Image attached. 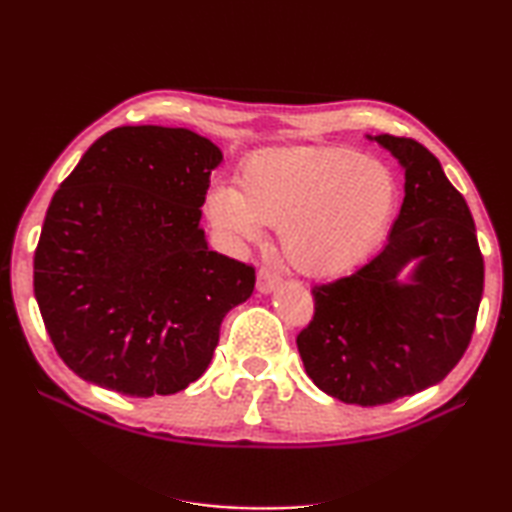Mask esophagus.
<instances>
[{"instance_id":"obj_1","label":"esophagus","mask_w":512,"mask_h":512,"mask_svg":"<svg viewBox=\"0 0 512 512\" xmlns=\"http://www.w3.org/2000/svg\"><path fill=\"white\" fill-rule=\"evenodd\" d=\"M280 282H282L280 275L271 271V268H259L257 271V291L259 293L275 291L277 287H280Z\"/></svg>"}]
</instances>
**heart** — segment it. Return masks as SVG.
Returning <instances> with one entry per match:
<instances>
[{"mask_svg":"<svg viewBox=\"0 0 512 512\" xmlns=\"http://www.w3.org/2000/svg\"><path fill=\"white\" fill-rule=\"evenodd\" d=\"M395 205L391 171L348 146H277L239 164L237 187L214 185L207 219L230 244L277 225L287 262L309 277H336L366 259Z\"/></svg>","mask_w":512,"mask_h":512,"instance_id":"heart-1","label":"heart"}]
</instances>
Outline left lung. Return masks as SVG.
Wrapping results in <instances>:
<instances>
[{"label":"left lung","mask_w":512,"mask_h":512,"mask_svg":"<svg viewBox=\"0 0 512 512\" xmlns=\"http://www.w3.org/2000/svg\"><path fill=\"white\" fill-rule=\"evenodd\" d=\"M404 169V203L384 250L357 273L318 284L298 334L307 375L345 404L377 406L443 381L470 345L483 255L463 194L411 137L368 135ZM416 262L410 280H396Z\"/></svg>","instance_id":"obj_1"}]
</instances>
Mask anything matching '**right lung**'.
Returning <instances> with one entry per match:
<instances>
[{
	"label": "right lung",
	"mask_w": 512,
	"mask_h": 512,
	"mask_svg": "<svg viewBox=\"0 0 512 512\" xmlns=\"http://www.w3.org/2000/svg\"><path fill=\"white\" fill-rule=\"evenodd\" d=\"M219 146L187 128L121 126L94 142L49 203L33 291L58 357L131 397L173 395L210 366L255 268L201 228Z\"/></svg>",
	"instance_id": "obj_1"
}]
</instances>
